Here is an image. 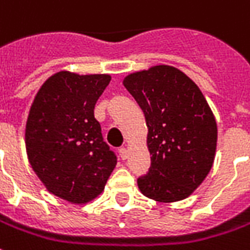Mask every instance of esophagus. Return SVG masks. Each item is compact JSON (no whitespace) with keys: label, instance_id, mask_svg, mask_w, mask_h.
Masks as SVG:
<instances>
[{"label":"esophagus","instance_id":"esophagus-1","mask_svg":"<svg viewBox=\"0 0 250 250\" xmlns=\"http://www.w3.org/2000/svg\"><path fill=\"white\" fill-rule=\"evenodd\" d=\"M119 153L120 157H122V160H127V158H128V150L125 149V147H120Z\"/></svg>","mask_w":250,"mask_h":250}]
</instances>
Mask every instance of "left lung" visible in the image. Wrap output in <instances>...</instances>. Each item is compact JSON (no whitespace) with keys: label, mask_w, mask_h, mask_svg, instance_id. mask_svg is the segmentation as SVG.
<instances>
[{"label":"left lung","mask_w":250,"mask_h":250,"mask_svg":"<svg viewBox=\"0 0 250 250\" xmlns=\"http://www.w3.org/2000/svg\"><path fill=\"white\" fill-rule=\"evenodd\" d=\"M145 113L149 172L138 179L145 196L162 203L183 200L210 172L216 122L198 85L176 67L160 64L125 78Z\"/></svg>","instance_id":"8db88e82"}]
</instances>
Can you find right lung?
Instances as JSON below:
<instances>
[{
    "label": "right lung",
    "mask_w": 250,
    "mask_h": 250,
    "mask_svg": "<svg viewBox=\"0 0 250 250\" xmlns=\"http://www.w3.org/2000/svg\"><path fill=\"white\" fill-rule=\"evenodd\" d=\"M109 81L108 74L59 71L42 85L28 115L29 164L48 191L71 203L101 193L118 162L95 118Z\"/></svg>",
    "instance_id": "1"
}]
</instances>
